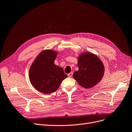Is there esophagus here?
<instances>
[{
    "instance_id": "1",
    "label": "esophagus",
    "mask_w": 132,
    "mask_h": 132,
    "mask_svg": "<svg viewBox=\"0 0 132 132\" xmlns=\"http://www.w3.org/2000/svg\"><path fill=\"white\" fill-rule=\"evenodd\" d=\"M72 75H73V72H71V73H70L69 74H68V77H70V78L72 77Z\"/></svg>"
}]
</instances>
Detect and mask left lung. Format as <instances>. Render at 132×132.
I'll use <instances>...</instances> for the list:
<instances>
[{
  "label": "left lung",
  "mask_w": 132,
  "mask_h": 132,
  "mask_svg": "<svg viewBox=\"0 0 132 132\" xmlns=\"http://www.w3.org/2000/svg\"><path fill=\"white\" fill-rule=\"evenodd\" d=\"M79 70L74 72L73 78L85 88H90L101 81L105 68L101 59L94 53L84 52L78 58Z\"/></svg>",
  "instance_id": "obj_1"
}]
</instances>
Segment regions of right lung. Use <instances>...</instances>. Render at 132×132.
<instances>
[{"label":"right lung","instance_id":"1","mask_svg":"<svg viewBox=\"0 0 132 132\" xmlns=\"http://www.w3.org/2000/svg\"><path fill=\"white\" fill-rule=\"evenodd\" d=\"M58 52L52 50L40 52L31 64L29 77L32 86L45 94L54 92L67 78L63 69L54 64Z\"/></svg>","mask_w":132,"mask_h":132}]
</instances>
